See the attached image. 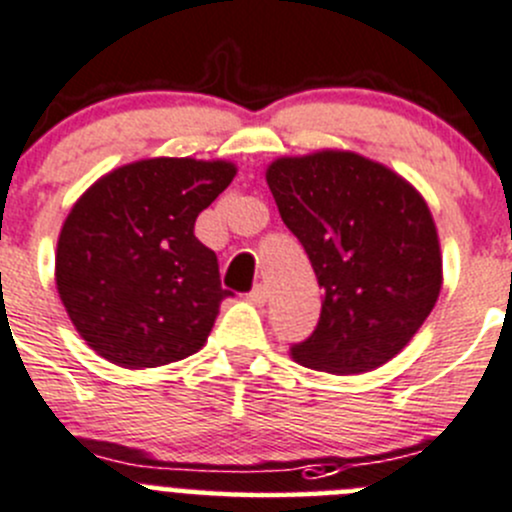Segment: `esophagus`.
Here are the masks:
<instances>
[{
    "label": "esophagus",
    "instance_id": "34e87169",
    "mask_svg": "<svg viewBox=\"0 0 512 512\" xmlns=\"http://www.w3.org/2000/svg\"><path fill=\"white\" fill-rule=\"evenodd\" d=\"M247 300H250L252 305H265V302H267L265 285H255V287H252V292H250V295H247Z\"/></svg>",
    "mask_w": 512,
    "mask_h": 512
}]
</instances>
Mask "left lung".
I'll return each mask as SVG.
<instances>
[{
    "instance_id": "8db88e82",
    "label": "left lung",
    "mask_w": 512,
    "mask_h": 512,
    "mask_svg": "<svg viewBox=\"0 0 512 512\" xmlns=\"http://www.w3.org/2000/svg\"><path fill=\"white\" fill-rule=\"evenodd\" d=\"M265 180L322 287L320 320L290 347L292 360L332 375L393 360L443 287L428 202L398 172L350 150L277 157Z\"/></svg>"
}]
</instances>
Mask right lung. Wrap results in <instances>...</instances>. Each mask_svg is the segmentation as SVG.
Here are the masks:
<instances>
[{"label":"right lung","mask_w":512,"mask_h":512,"mask_svg":"<svg viewBox=\"0 0 512 512\" xmlns=\"http://www.w3.org/2000/svg\"><path fill=\"white\" fill-rule=\"evenodd\" d=\"M235 175L227 160L150 157L107 172L74 202L54 280L97 355L145 370L202 350L230 292L195 220Z\"/></svg>","instance_id":"add662e5"}]
</instances>
